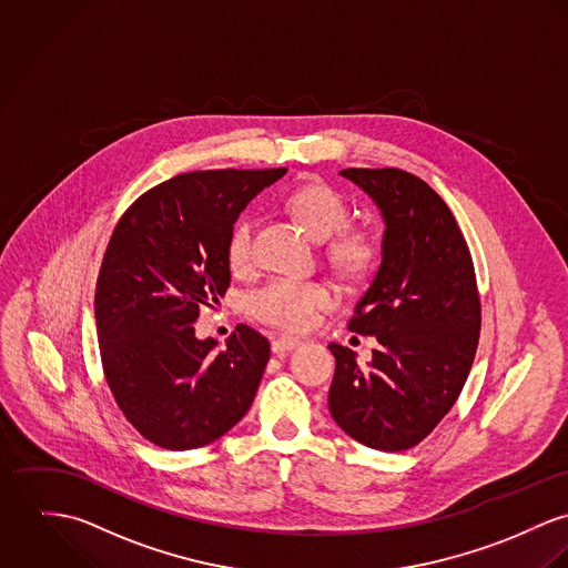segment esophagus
<instances>
[{
	"mask_svg": "<svg viewBox=\"0 0 568 568\" xmlns=\"http://www.w3.org/2000/svg\"><path fill=\"white\" fill-rule=\"evenodd\" d=\"M303 342L298 339V337H287V335H281V337H276L274 342H272V351L274 353H285V351H292V348H296V346H301Z\"/></svg>",
	"mask_w": 568,
	"mask_h": 568,
	"instance_id": "1",
	"label": "esophagus"
}]
</instances>
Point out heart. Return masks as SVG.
<instances>
[{"label": "heart", "mask_w": 568, "mask_h": 568, "mask_svg": "<svg viewBox=\"0 0 568 568\" xmlns=\"http://www.w3.org/2000/svg\"><path fill=\"white\" fill-rule=\"evenodd\" d=\"M285 209L314 235L326 240L324 256L335 272L348 278L364 276L378 258L377 235L359 224H351V206L339 191L312 181L285 195ZM226 263L231 272L246 274L254 261V217L240 215L226 235ZM333 305L331 290L317 281L270 278L248 296L251 314L285 331L314 326L324 310Z\"/></svg>", "instance_id": "1"}]
</instances>
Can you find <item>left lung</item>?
I'll list each match as a JSON object with an SVG mask.
<instances>
[{"instance_id":"left-lung-1","label":"left lung","mask_w":568,"mask_h":568,"mask_svg":"<svg viewBox=\"0 0 568 568\" xmlns=\"http://www.w3.org/2000/svg\"><path fill=\"white\" fill-rule=\"evenodd\" d=\"M342 176L377 202L383 258L348 328L375 335L368 366L331 342L333 420L377 450L425 440L455 405L477 353L481 301L468 244L436 191L398 170L348 168Z\"/></svg>"}]
</instances>
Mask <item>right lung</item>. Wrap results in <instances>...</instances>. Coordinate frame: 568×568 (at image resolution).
I'll list each match as a JSON object with an SVG mask.
<instances>
[{"mask_svg": "<svg viewBox=\"0 0 568 568\" xmlns=\"http://www.w3.org/2000/svg\"><path fill=\"white\" fill-rule=\"evenodd\" d=\"M285 172L179 174L139 195L109 240L95 285L102 368L128 423L161 448L211 444L253 405L270 342L240 324L217 351L191 322L231 285L229 229Z\"/></svg>", "mask_w": 568, "mask_h": 568, "instance_id": "add662e5", "label": "right lung"}]
</instances>
